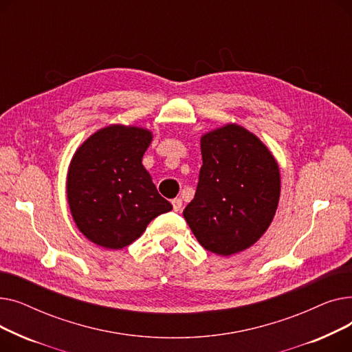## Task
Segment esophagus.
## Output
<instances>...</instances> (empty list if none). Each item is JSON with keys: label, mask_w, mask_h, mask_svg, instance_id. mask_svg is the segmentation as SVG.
<instances>
[{"label": "esophagus", "mask_w": 352, "mask_h": 352, "mask_svg": "<svg viewBox=\"0 0 352 352\" xmlns=\"http://www.w3.org/2000/svg\"><path fill=\"white\" fill-rule=\"evenodd\" d=\"M173 208H174V211H179L181 210V207H182V199L181 198H174L173 201Z\"/></svg>", "instance_id": "esophagus-1"}]
</instances>
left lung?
Masks as SVG:
<instances>
[{
    "label": "left lung",
    "instance_id": "1",
    "mask_svg": "<svg viewBox=\"0 0 352 352\" xmlns=\"http://www.w3.org/2000/svg\"><path fill=\"white\" fill-rule=\"evenodd\" d=\"M202 166L184 218L198 243L218 255L255 244L280 199V170L268 148L245 128L230 124L201 138Z\"/></svg>",
    "mask_w": 352,
    "mask_h": 352
}]
</instances>
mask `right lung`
<instances>
[{
    "label": "right lung",
    "mask_w": 352,
    "mask_h": 352,
    "mask_svg": "<svg viewBox=\"0 0 352 352\" xmlns=\"http://www.w3.org/2000/svg\"><path fill=\"white\" fill-rule=\"evenodd\" d=\"M150 131L109 125L91 135L74 155L67 197L78 230L94 244L121 250L173 206L142 165Z\"/></svg>",
    "instance_id": "right-lung-1"
}]
</instances>
